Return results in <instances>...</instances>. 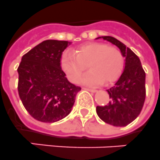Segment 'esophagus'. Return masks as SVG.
I'll use <instances>...</instances> for the list:
<instances>
[{
	"mask_svg": "<svg viewBox=\"0 0 160 160\" xmlns=\"http://www.w3.org/2000/svg\"><path fill=\"white\" fill-rule=\"evenodd\" d=\"M84 89H86V90L89 91V92H97V89H95V88H84Z\"/></svg>",
	"mask_w": 160,
	"mask_h": 160,
	"instance_id": "obj_1",
	"label": "esophagus"
}]
</instances>
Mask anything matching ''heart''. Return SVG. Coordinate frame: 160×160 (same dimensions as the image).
<instances>
[{
    "mask_svg": "<svg viewBox=\"0 0 160 160\" xmlns=\"http://www.w3.org/2000/svg\"><path fill=\"white\" fill-rule=\"evenodd\" d=\"M62 68L72 82H76L87 69L91 72L80 80L90 85L111 84L118 79L124 65L123 53L117 47L103 43H91L77 47L74 53H63Z\"/></svg>",
    "mask_w": 160,
    "mask_h": 160,
    "instance_id": "b5f03b06",
    "label": "heart"
}]
</instances>
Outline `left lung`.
Returning a JSON list of instances; mask_svg holds the SVG:
<instances>
[{
    "mask_svg": "<svg viewBox=\"0 0 160 160\" xmlns=\"http://www.w3.org/2000/svg\"><path fill=\"white\" fill-rule=\"evenodd\" d=\"M116 45L125 58V67L113 86L107 89L109 102L98 106L96 111L102 120L123 127L132 122L141 113L146 98V73L139 58L124 44L112 37H98Z\"/></svg>",
    "mask_w": 160,
    "mask_h": 160,
    "instance_id": "8db88e82",
    "label": "left lung"
}]
</instances>
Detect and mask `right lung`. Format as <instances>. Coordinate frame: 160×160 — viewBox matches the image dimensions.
<instances>
[{
  "label": "right lung",
  "instance_id": "obj_1",
  "mask_svg": "<svg viewBox=\"0 0 160 160\" xmlns=\"http://www.w3.org/2000/svg\"><path fill=\"white\" fill-rule=\"evenodd\" d=\"M71 42L47 40L22 56L18 68V95L25 109L41 122L53 123L71 112L81 88L68 81L61 68Z\"/></svg>",
  "mask_w": 160,
  "mask_h": 160
}]
</instances>
